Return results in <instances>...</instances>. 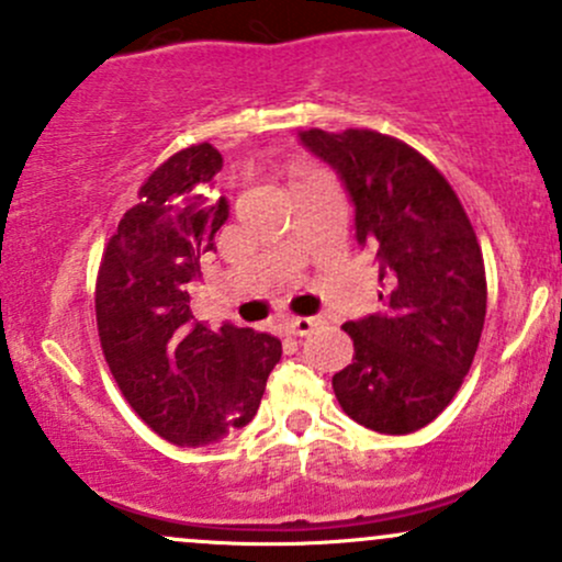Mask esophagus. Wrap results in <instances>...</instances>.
Instances as JSON below:
<instances>
[{
	"mask_svg": "<svg viewBox=\"0 0 562 562\" xmlns=\"http://www.w3.org/2000/svg\"><path fill=\"white\" fill-rule=\"evenodd\" d=\"M317 323H321L317 317H288L285 330L293 336H306L317 328Z\"/></svg>",
	"mask_w": 562,
	"mask_h": 562,
	"instance_id": "34e87169",
	"label": "esophagus"
}]
</instances>
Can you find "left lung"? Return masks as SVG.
Wrapping results in <instances>:
<instances>
[{
    "label": "left lung",
    "mask_w": 562,
    "mask_h": 562,
    "mask_svg": "<svg viewBox=\"0 0 562 562\" xmlns=\"http://www.w3.org/2000/svg\"><path fill=\"white\" fill-rule=\"evenodd\" d=\"M301 142L345 180L356 232L380 261L382 312L345 323L352 363L334 374L347 417L415 434L450 406L474 363L487 312L482 247L447 177L406 142L306 128Z\"/></svg>",
    "instance_id": "obj_1"
}]
</instances>
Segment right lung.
<instances>
[{
	"instance_id": "obj_1",
	"label": "right lung",
	"mask_w": 562,
	"mask_h": 562,
	"mask_svg": "<svg viewBox=\"0 0 562 562\" xmlns=\"http://www.w3.org/2000/svg\"><path fill=\"white\" fill-rule=\"evenodd\" d=\"M223 156L191 145L169 156L121 217L97 274V328L104 360L142 423L177 447H210L245 428L282 356L277 336L206 328L188 282L215 250L226 199H212Z\"/></svg>"
}]
</instances>
